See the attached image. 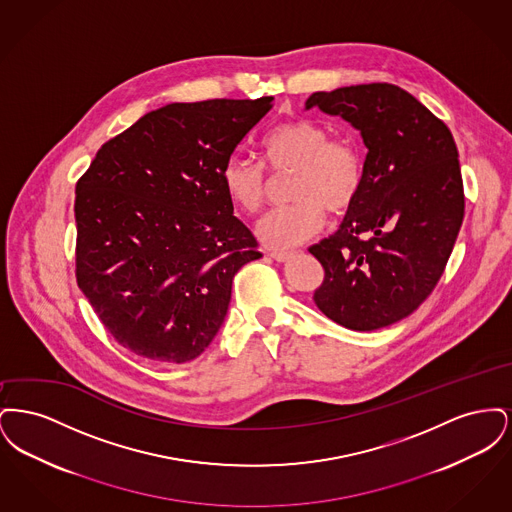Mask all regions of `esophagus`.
Returning a JSON list of instances; mask_svg holds the SVG:
<instances>
[{"label":"esophagus","instance_id":"1","mask_svg":"<svg viewBox=\"0 0 512 512\" xmlns=\"http://www.w3.org/2000/svg\"><path fill=\"white\" fill-rule=\"evenodd\" d=\"M270 257H272L274 261H278V263H286V261L292 257V253H288V251H272Z\"/></svg>","mask_w":512,"mask_h":512}]
</instances>
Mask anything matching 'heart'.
<instances>
[{
    "label": "heart",
    "instance_id": "b5f03b06",
    "mask_svg": "<svg viewBox=\"0 0 512 512\" xmlns=\"http://www.w3.org/2000/svg\"><path fill=\"white\" fill-rule=\"evenodd\" d=\"M261 153L274 174L293 171V205L268 211L257 234L272 249H292L317 236L326 224L324 207L347 211L365 182V157L349 136H330L322 122L293 119L274 126L261 142ZM226 195L242 211L255 213L267 201L270 178L265 169L234 153L222 167Z\"/></svg>",
    "mask_w": 512,
    "mask_h": 512
}]
</instances>
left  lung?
<instances>
[{
    "label": "left lung",
    "mask_w": 512,
    "mask_h": 512,
    "mask_svg": "<svg viewBox=\"0 0 512 512\" xmlns=\"http://www.w3.org/2000/svg\"><path fill=\"white\" fill-rule=\"evenodd\" d=\"M313 107L357 128L368 149L340 230L309 247L324 268L313 299L349 330H378L418 309L445 270L464 217L459 151L445 122L393 84L317 92Z\"/></svg>",
    "instance_id": "left-lung-1"
}]
</instances>
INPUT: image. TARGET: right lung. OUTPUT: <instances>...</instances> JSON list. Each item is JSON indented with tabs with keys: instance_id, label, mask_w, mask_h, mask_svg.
Instances as JSON below:
<instances>
[{
	"instance_id": "right-lung-1",
	"label": "right lung",
	"mask_w": 512,
	"mask_h": 512,
	"mask_svg": "<svg viewBox=\"0 0 512 512\" xmlns=\"http://www.w3.org/2000/svg\"><path fill=\"white\" fill-rule=\"evenodd\" d=\"M272 99L171 103L107 144L76 184V282L107 332L157 363L199 357L232 278L261 257L222 167Z\"/></svg>"
}]
</instances>
